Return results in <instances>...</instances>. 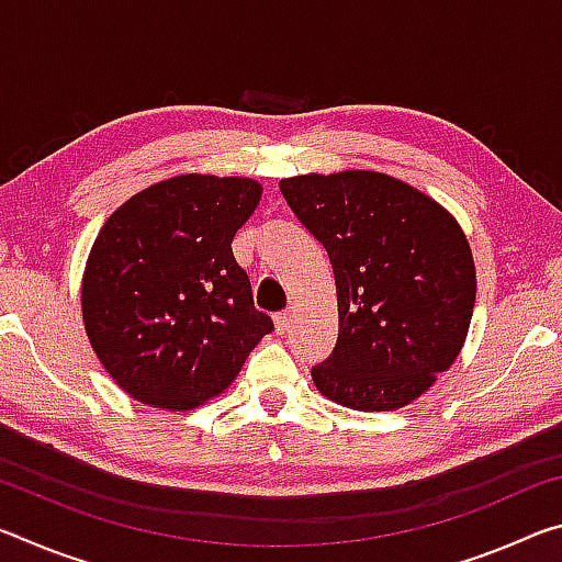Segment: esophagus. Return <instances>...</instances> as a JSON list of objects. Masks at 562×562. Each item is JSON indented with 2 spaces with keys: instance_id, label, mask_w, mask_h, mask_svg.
I'll return each mask as SVG.
<instances>
[{
  "instance_id": "obj_1",
  "label": "esophagus",
  "mask_w": 562,
  "mask_h": 562,
  "mask_svg": "<svg viewBox=\"0 0 562 562\" xmlns=\"http://www.w3.org/2000/svg\"><path fill=\"white\" fill-rule=\"evenodd\" d=\"M292 319H294V310H284L278 317H274V329H278V335H284V331L290 329Z\"/></svg>"
}]
</instances>
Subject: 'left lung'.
I'll return each instance as SVG.
<instances>
[{
  "label": "left lung",
  "mask_w": 562,
  "mask_h": 562,
  "mask_svg": "<svg viewBox=\"0 0 562 562\" xmlns=\"http://www.w3.org/2000/svg\"><path fill=\"white\" fill-rule=\"evenodd\" d=\"M302 225L325 245L339 337L312 369L322 396L396 412L459 359L475 304V262L459 221L431 195L379 170L282 178Z\"/></svg>",
  "instance_id": "8db88e82"
}]
</instances>
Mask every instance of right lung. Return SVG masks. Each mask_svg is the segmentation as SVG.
Here are the masks:
<instances>
[{"label":"right lung","mask_w":562,"mask_h":562,"mask_svg":"<svg viewBox=\"0 0 562 562\" xmlns=\"http://www.w3.org/2000/svg\"><path fill=\"white\" fill-rule=\"evenodd\" d=\"M260 198L252 178L183 173L131 195L103 223L83 268L81 317L131 398L164 412L203 406L272 331L233 258Z\"/></svg>","instance_id":"add662e5"}]
</instances>
